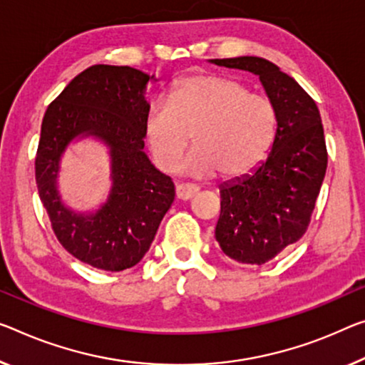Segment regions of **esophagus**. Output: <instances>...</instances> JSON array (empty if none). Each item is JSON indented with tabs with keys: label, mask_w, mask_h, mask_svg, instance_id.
Masks as SVG:
<instances>
[{
	"label": "esophagus",
	"mask_w": 365,
	"mask_h": 365,
	"mask_svg": "<svg viewBox=\"0 0 365 365\" xmlns=\"http://www.w3.org/2000/svg\"><path fill=\"white\" fill-rule=\"evenodd\" d=\"M199 192L197 186H192V184H176V197L181 200H189L192 199L195 194Z\"/></svg>",
	"instance_id": "obj_1"
}]
</instances>
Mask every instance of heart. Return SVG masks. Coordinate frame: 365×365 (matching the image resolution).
Returning a JSON list of instances; mask_svg holds the SVG:
<instances>
[{
    "mask_svg": "<svg viewBox=\"0 0 365 365\" xmlns=\"http://www.w3.org/2000/svg\"><path fill=\"white\" fill-rule=\"evenodd\" d=\"M192 133L194 150L182 170L192 176L238 178L264 158L277 133L271 99L220 75L179 80L168 99H156L145 115V140L156 166L175 171Z\"/></svg>",
    "mask_w": 365,
    "mask_h": 365,
    "instance_id": "b5f03b06",
    "label": "heart"
}]
</instances>
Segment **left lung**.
<instances>
[{
  "label": "left lung",
  "mask_w": 365,
  "mask_h": 365,
  "mask_svg": "<svg viewBox=\"0 0 365 365\" xmlns=\"http://www.w3.org/2000/svg\"><path fill=\"white\" fill-rule=\"evenodd\" d=\"M259 78L277 112V133L262 163L220 184L215 238L243 264H264L307 232L327 173L322 117L305 89L259 57L209 60Z\"/></svg>",
  "instance_id": "1"
}]
</instances>
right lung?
<instances>
[{
	"label": "right lung",
	"instance_id": "obj_1",
	"mask_svg": "<svg viewBox=\"0 0 365 365\" xmlns=\"http://www.w3.org/2000/svg\"><path fill=\"white\" fill-rule=\"evenodd\" d=\"M132 66L93 65L73 78L43 115L36 158L38 195L61 246L85 264L119 272L150 250L175 200L171 178L143 151L148 83ZM93 138L108 148V197L93 211H75L58 190L61 160L71 143Z\"/></svg>",
	"mask_w": 365,
	"mask_h": 365
}]
</instances>
